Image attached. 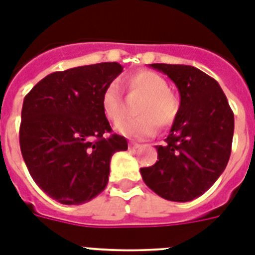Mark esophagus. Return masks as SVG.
Wrapping results in <instances>:
<instances>
[{"mask_svg": "<svg viewBox=\"0 0 255 255\" xmlns=\"http://www.w3.org/2000/svg\"><path fill=\"white\" fill-rule=\"evenodd\" d=\"M128 146H129V149H137V148H140V144H137V142H133V141H131L129 142V144H128Z\"/></svg>", "mask_w": 255, "mask_h": 255, "instance_id": "esophagus-1", "label": "esophagus"}]
</instances>
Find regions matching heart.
<instances>
[{"label": "heart", "instance_id": "obj_1", "mask_svg": "<svg viewBox=\"0 0 255 255\" xmlns=\"http://www.w3.org/2000/svg\"><path fill=\"white\" fill-rule=\"evenodd\" d=\"M131 94L142 95L136 107L138 117L122 122L117 127L118 132L131 138L152 137L160 128L170 127L177 119L181 102L173 92L166 78L152 70H137L126 80ZM101 107L105 117L113 123L124 118L126 106L121 88L117 82H111L103 90Z\"/></svg>", "mask_w": 255, "mask_h": 255}]
</instances>
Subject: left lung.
<instances>
[{"label": "left lung", "mask_w": 255, "mask_h": 255, "mask_svg": "<svg viewBox=\"0 0 255 255\" xmlns=\"http://www.w3.org/2000/svg\"><path fill=\"white\" fill-rule=\"evenodd\" d=\"M177 85L181 110L158 161L141 167L142 181L171 202H190L214 185L227 167L235 131V115L217 81L190 65L150 64Z\"/></svg>", "instance_id": "obj_1"}]
</instances>
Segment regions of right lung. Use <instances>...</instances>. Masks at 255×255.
Returning a JSON list of instances; mask_svg holds the SVG:
<instances>
[{"mask_svg": "<svg viewBox=\"0 0 255 255\" xmlns=\"http://www.w3.org/2000/svg\"><path fill=\"white\" fill-rule=\"evenodd\" d=\"M123 67L99 63L48 74L24 97L20 152L35 183L61 204L77 206L106 188L110 161L127 150L111 132L101 97Z\"/></svg>", "mask_w": 255, "mask_h": 255, "instance_id": "add662e5", "label": "right lung"}]
</instances>
